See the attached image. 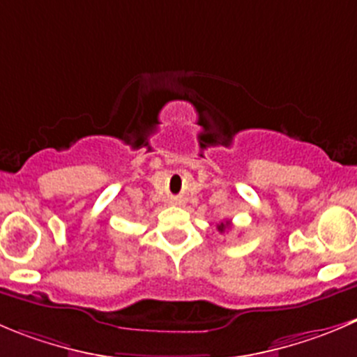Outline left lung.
I'll return each instance as SVG.
<instances>
[{"label":"left lung","instance_id":"1","mask_svg":"<svg viewBox=\"0 0 357 357\" xmlns=\"http://www.w3.org/2000/svg\"><path fill=\"white\" fill-rule=\"evenodd\" d=\"M231 226V222H229V220H226V222H220V224H217V229H219L220 233H224L227 229V227Z\"/></svg>","mask_w":357,"mask_h":357}]
</instances>
